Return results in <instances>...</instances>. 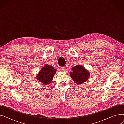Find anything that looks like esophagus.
Listing matches in <instances>:
<instances>
[{"instance_id": "esophagus-1", "label": "esophagus", "mask_w": 124, "mask_h": 124, "mask_svg": "<svg viewBox=\"0 0 124 124\" xmlns=\"http://www.w3.org/2000/svg\"><path fill=\"white\" fill-rule=\"evenodd\" d=\"M66 69L65 67H61V68H60V70H61L62 71H65Z\"/></svg>"}]
</instances>
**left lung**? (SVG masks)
I'll return each mask as SVG.
<instances>
[{
	"label": "left lung",
	"instance_id": "1",
	"mask_svg": "<svg viewBox=\"0 0 124 124\" xmlns=\"http://www.w3.org/2000/svg\"><path fill=\"white\" fill-rule=\"evenodd\" d=\"M70 77L77 84H82L87 81L90 76L89 71L80 65H76L72 68Z\"/></svg>",
	"mask_w": 124,
	"mask_h": 124
}]
</instances>
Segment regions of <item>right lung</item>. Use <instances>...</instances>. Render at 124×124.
<instances>
[{"mask_svg": "<svg viewBox=\"0 0 124 124\" xmlns=\"http://www.w3.org/2000/svg\"><path fill=\"white\" fill-rule=\"evenodd\" d=\"M57 70L54 67L48 64H45L36 77L39 82L43 85H48L53 80V77Z\"/></svg>", "mask_w": 124, "mask_h": 124, "instance_id": "right-lung-1", "label": "right lung"}]
</instances>
